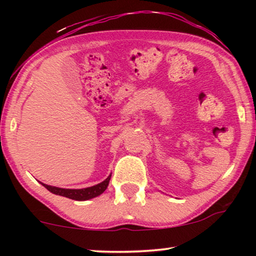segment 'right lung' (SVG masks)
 I'll return each mask as SVG.
<instances>
[{"mask_svg":"<svg viewBox=\"0 0 256 256\" xmlns=\"http://www.w3.org/2000/svg\"><path fill=\"white\" fill-rule=\"evenodd\" d=\"M110 174L107 177V180H104L102 183L94 185V186L90 188H56V186H50V185L43 184V186L48 188V191L52 192V194H58V196H62V197L73 199V200H87V199L98 197L100 196L102 192L106 190L108 184H110Z\"/></svg>","mask_w":256,"mask_h":256,"instance_id":"right-lung-1","label":"right lung"}]
</instances>
